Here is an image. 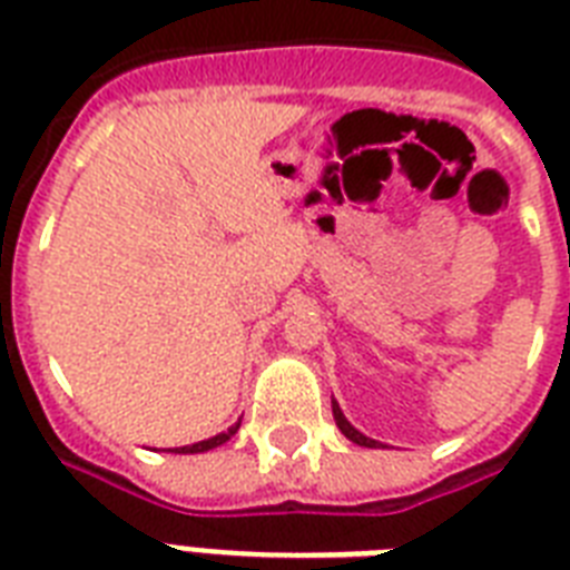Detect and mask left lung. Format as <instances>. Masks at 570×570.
Here are the masks:
<instances>
[{"label":"left lung","mask_w":570,"mask_h":570,"mask_svg":"<svg viewBox=\"0 0 570 570\" xmlns=\"http://www.w3.org/2000/svg\"><path fill=\"white\" fill-rule=\"evenodd\" d=\"M334 420H337L340 432L346 434L348 441L361 443V446H370V450H375V446H381L379 441H373V438H366V434H361V432H357V429H355V425L348 423L346 416H343V411H340V405H337V402H334Z\"/></svg>","instance_id":"8db88e82"}]
</instances>
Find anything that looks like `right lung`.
<instances>
[{"label": "right lung", "instance_id": "1", "mask_svg": "<svg viewBox=\"0 0 570 570\" xmlns=\"http://www.w3.org/2000/svg\"><path fill=\"white\" fill-rule=\"evenodd\" d=\"M236 429H239V423L230 425V429H227V432L215 434V438H209V441L191 443V446H180V450H174V452H206V450H213V446H222L224 441H230V434H236Z\"/></svg>", "mask_w": 570, "mask_h": 570}]
</instances>
